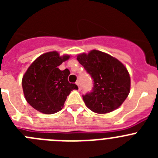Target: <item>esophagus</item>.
Masks as SVG:
<instances>
[{
	"label": "esophagus",
	"instance_id": "1",
	"mask_svg": "<svg viewBox=\"0 0 158 158\" xmlns=\"http://www.w3.org/2000/svg\"><path fill=\"white\" fill-rule=\"evenodd\" d=\"M76 84H77V86H78V90H79V91H81V85H80V83H79V81H77Z\"/></svg>",
	"mask_w": 158,
	"mask_h": 158
}]
</instances>
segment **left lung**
Segmentation results:
<instances>
[{
  "mask_svg": "<svg viewBox=\"0 0 158 158\" xmlns=\"http://www.w3.org/2000/svg\"><path fill=\"white\" fill-rule=\"evenodd\" d=\"M93 81L91 91L83 95L91 111L104 114L118 108L130 93L131 78L127 69L118 59L101 51H90L77 58Z\"/></svg>",
  "mask_w": 158,
  "mask_h": 158,
  "instance_id": "8db88e82",
  "label": "left lung"
}]
</instances>
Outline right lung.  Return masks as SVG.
Masks as SVG:
<instances>
[{
    "label": "right lung",
    "mask_w": 158,
    "mask_h": 158,
    "mask_svg": "<svg viewBox=\"0 0 158 158\" xmlns=\"http://www.w3.org/2000/svg\"><path fill=\"white\" fill-rule=\"evenodd\" d=\"M69 58L60 57L56 51L42 54L29 66L23 77L22 86L26 100L32 107L44 114H54L63 107L64 103L76 84L69 83V70L58 68Z\"/></svg>",
    "instance_id": "right-lung-1"
}]
</instances>
